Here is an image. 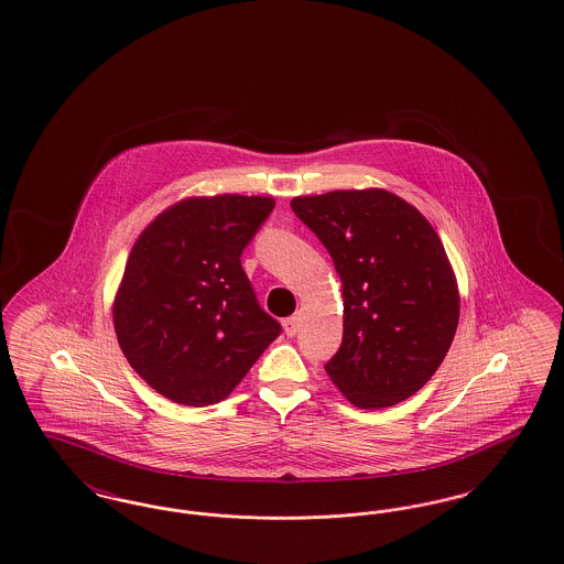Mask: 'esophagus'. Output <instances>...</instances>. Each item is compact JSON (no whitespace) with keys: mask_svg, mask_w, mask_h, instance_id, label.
<instances>
[{"mask_svg":"<svg viewBox=\"0 0 564 564\" xmlns=\"http://www.w3.org/2000/svg\"><path fill=\"white\" fill-rule=\"evenodd\" d=\"M300 315H294V317H288L285 322H283V329H285V334L288 336H295L297 334V329H300Z\"/></svg>","mask_w":564,"mask_h":564,"instance_id":"34e87169","label":"esophagus"}]
</instances>
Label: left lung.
<instances>
[{
	"label": "left lung",
	"instance_id": "1",
	"mask_svg": "<svg viewBox=\"0 0 564 564\" xmlns=\"http://www.w3.org/2000/svg\"><path fill=\"white\" fill-rule=\"evenodd\" d=\"M343 283V345L325 372L352 405L380 410L414 395L453 345L460 295L427 217L382 188L295 196Z\"/></svg>",
	"mask_w": 564,
	"mask_h": 564
}]
</instances>
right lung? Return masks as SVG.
<instances>
[{"instance_id":"add662e5","label":"right lung","mask_w":564,"mask_h":564,"mask_svg":"<svg viewBox=\"0 0 564 564\" xmlns=\"http://www.w3.org/2000/svg\"><path fill=\"white\" fill-rule=\"evenodd\" d=\"M272 196H189L137 237L111 315L131 368L166 400H226L281 334L241 267Z\"/></svg>"}]
</instances>
